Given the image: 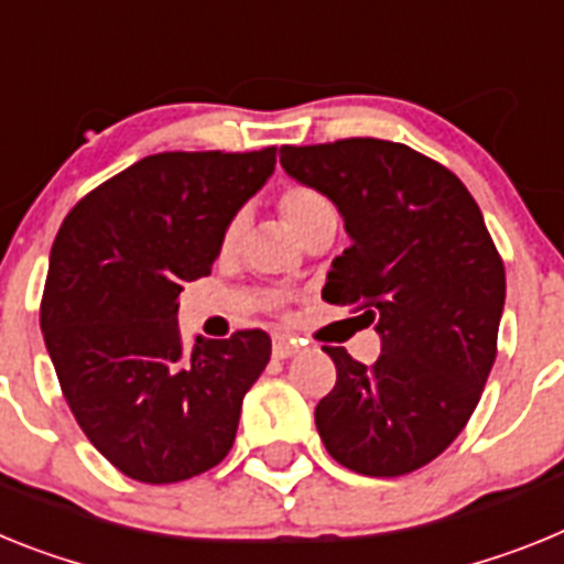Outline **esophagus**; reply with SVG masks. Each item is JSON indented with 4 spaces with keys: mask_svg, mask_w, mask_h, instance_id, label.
Here are the masks:
<instances>
[{
    "mask_svg": "<svg viewBox=\"0 0 564 564\" xmlns=\"http://www.w3.org/2000/svg\"><path fill=\"white\" fill-rule=\"evenodd\" d=\"M295 340H289V337H275V343H272V355L278 357V360H286V357L295 355Z\"/></svg>",
    "mask_w": 564,
    "mask_h": 564,
    "instance_id": "obj_1",
    "label": "esophagus"
}]
</instances>
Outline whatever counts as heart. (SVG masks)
Listing matches in <instances>:
<instances>
[{
	"label": "heart",
	"mask_w": 564,
	"mask_h": 564,
	"mask_svg": "<svg viewBox=\"0 0 564 564\" xmlns=\"http://www.w3.org/2000/svg\"><path fill=\"white\" fill-rule=\"evenodd\" d=\"M278 209H281L283 221L289 224V229L301 238L312 224H317L326 215H335V207H332V200L326 198L323 193L312 187H289L281 193V200H278ZM243 232V215H235L229 218V224L224 227L221 232V252L229 254L238 241H241Z\"/></svg>",
	"instance_id": "1"
}]
</instances>
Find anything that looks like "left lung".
<instances>
[{
    "label": "left lung",
    "mask_w": 564,
    "mask_h": 564,
    "mask_svg": "<svg viewBox=\"0 0 564 564\" xmlns=\"http://www.w3.org/2000/svg\"><path fill=\"white\" fill-rule=\"evenodd\" d=\"M281 164L335 204L351 238L323 297L357 303L380 335L371 366L323 346L337 383L317 434L349 471H417L465 429L497 357L506 267L482 213L452 170L394 141L281 147Z\"/></svg>",
    "instance_id": "left-lung-1"
}]
</instances>
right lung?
Returning a JSON list of instances; mask_svg holds the SVG:
<instances>
[{
  "label": "right lung",
  "instance_id": "right-lung-1",
  "mask_svg": "<svg viewBox=\"0 0 564 564\" xmlns=\"http://www.w3.org/2000/svg\"><path fill=\"white\" fill-rule=\"evenodd\" d=\"M275 150L147 155L78 200L53 241L47 355L76 423L130 479L181 482L232 448L272 340L243 329L187 349L178 295L209 275L229 218L275 173Z\"/></svg>",
  "mask_w": 564,
  "mask_h": 564
}]
</instances>
